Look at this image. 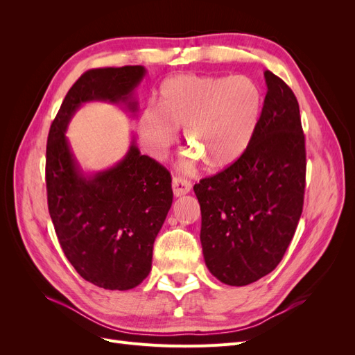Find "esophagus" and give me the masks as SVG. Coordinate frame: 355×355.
Instances as JSON below:
<instances>
[{"mask_svg":"<svg viewBox=\"0 0 355 355\" xmlns=\"http://www.w3.org/2000/svg\"><path fill=\"white\" fill-rule=\"evenodd\" d=\"M171 185H173V194L175 197H180V196H185L191 191V182L185 178H180L176 176L173 178V182H171Z\"/></svg>","mask_w":355,"mask_h":355,"instance_id":"1","label":"esophagus"}]
</instances>
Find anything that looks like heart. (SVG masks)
I'll list each match as a JSON object with an SVG mask.
<instances>
[{"label": "heart", "instance_id": "obj_1", "mask_svg": "<svg viewBox=\"0 0 355 355\" xmlns=\"http://www.w3.org/2000/svg\"><path fill=\"white\" fill-rule=\"evenodd\" d=\"M262 94L245 75H178L158 90L157 110L149 106L137 120V135L155 159L167 155L185 127V142L204 168L232 166L252 145L261 120Z\"/></svg>", "mask_w": 355, "mask_h": 355}]
</instances>
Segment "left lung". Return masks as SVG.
Here are the masks:
<instances>
[{
	"instance_id": "obj_1",
	"label": "left lung",
	"mask_w": 355,
	"mask_h": 355,
	"mask_svg": "<svg viewBox=\"0 0 355 355\" xmlns=\"http://www.w3.org/2000/svg\"><path fill=\"white\" fill-rule=\"evenodd\" d=\"M266 96L253 142L194 192L204 262L219 282L247 286L270 274L292 241L304 207L305 136L288 85L263 72Z\"/></svg>"
}]
</instances>
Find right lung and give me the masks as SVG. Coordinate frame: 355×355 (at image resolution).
<instances>
[{
	"label": "right lung",
	"instance_id": "obj_1",
	"mask_svg": "<svg viewBox=\"0 0 355 355\" xmlns=\"http://www.w3.org/2000/svg\"><path fill=\"white\" fill-rule=\"evenodd\" d=\"M144 67L98 68L77 80L51 123L46 153L49 213L68 257L84 280L108 290H128L151 271L153 247L173 201L171 176L142 155L136 141L123 159L85 173L67 128L81 105L110 102L135 114Z\"/></svg>",
	"mask_w": 355,
	"mask_h": 355
}]
</instances>
